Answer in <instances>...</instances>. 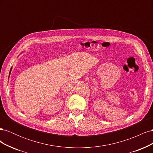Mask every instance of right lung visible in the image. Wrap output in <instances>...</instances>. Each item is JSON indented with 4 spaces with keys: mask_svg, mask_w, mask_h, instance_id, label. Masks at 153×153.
Listing matches in <instances>:
<instances>
[{
    "mask_svg": "<svg viewBox=\"0 0 153 153\" xmlns=\"http://www.w3.org/2000/svg\"><path fill=\"white\" fill-rule=\"evenodd\" d=\"M11 69H12V68H11V70H10V73H11Z\"/></svg>",
    "mask_w": 153,
    "mask_h": 153,
    "instance_id": "1",
    "label": "right lung"
}]
</instances>
